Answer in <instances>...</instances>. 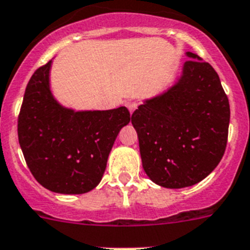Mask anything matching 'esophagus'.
<instances>
[{"instance_id":"34e87169","label":"esophagus","mask_w":250,"mask_h":250,"mask_svg":"<svg viewBox=\"0 0 250 250\" xmlns=\"http://www.w3.org/2000/svg\"><path fill=\"white\" fill-rule=\"evenodd\" d=\"M125 106H127V108H128V110H129V113H133L136 110V109H137V106H138V104L136 102H127L125 103Z\"/></svg>"}]
</instances>
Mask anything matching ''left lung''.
Here are the masks:
<instances>
[{
  "label": "left lung",
  "instance_id": "1",
  "mask_svg": "<svg viewBox=\"0 0 250 250\" xmlns=\"http://www.w3.org/2000/svg\"><path fill=\"white\" fill-rule=\"evenodd\" d=\"M187 56L175 85L132 114L145 173L171 189L194 186L219 165L230 122L217 72L197 54Z\"/></svg>",
  "mask_w": 250,
  "mask_h": 250
}]
</instances>
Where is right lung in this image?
Here are the masks:
<instances>
[{
  "label": "right lung",
  "mask_w": 250,
  "mask_h": 250,
  "mask_svg": "<svg viewBox=\"0 0 250 250\" xmlns=\"http://www.w3.org/2000/svg\"><path fill=\"white\" fill-rule=\"evenodd\" d=\"M50 64L29 80L18 119L19 144L38 183L52 192L83 194L100 183L131 114L125 106L85 112L62 106L50 91Z\"/></svg>",
  "instance_id": "right-lung-1"
}]
</instances>
